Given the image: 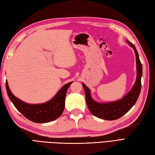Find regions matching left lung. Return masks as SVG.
<instances>
[{"instance_id":"obj_1","label":"left lung","mask_w":155,"mask_h":155,"mask_svg":"<svg viewBox=\"0 0 155 155\" xmlns=\"http://www.w3.org/2000/svg\"><path fill=\"white\" fill-rule=\"evenodd\" d=\"M129 45L134 49L136 61V80L131 90L120 100L109 102H98L92 98L91 90L84 83H82L85 92V99L88 108L91 114L98 118L107 120L117 119L123 116L136 104L141 91V78L142 76V64L138 53L134 45L127 40Z\"/></svg>"}]
</instances>
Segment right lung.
I'll use <instances>...</instances> for the list:
<instances>
[{
  "instance_id": "add662e5",
  "label": "right lung",
  "mask_w": 155,
  "mask_h": 155,
  "mask_svg": "<svg viewBox=\"0 0 155 155\" xmlns=\"http://www.w3.org/2000/svg\"><path fill=\"white\" fill-rule=\"evenodd\" d=\"M72 83L73 81L62 86L55 97L49 101L37 104L26 103L15 97L11 92L7 80L6 81V88L8 97L21 114L32 122L45 123L55 120L62 115L65 106L66 91Z\"/></svg>"
}]
</instances>
